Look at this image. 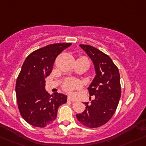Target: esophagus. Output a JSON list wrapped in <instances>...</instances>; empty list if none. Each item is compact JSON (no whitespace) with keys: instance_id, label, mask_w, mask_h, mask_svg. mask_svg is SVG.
Here are the masks:
<instances>
[{"instance_id":"34e87169","label":"esophagus","mask_w":146,"mask_h":146,"mask_svg":"<svg viewBox=\"0 0 146 146\" xmlns=\"http://www.w3.org/2000/svg\"><path fill=\"white\" fill-rule=\"evenodd\" d=\"M68 100L70 101V102H75V101H76V99H75L74 98L71 97V96H68Z\"/></svg>"}]
</instances>
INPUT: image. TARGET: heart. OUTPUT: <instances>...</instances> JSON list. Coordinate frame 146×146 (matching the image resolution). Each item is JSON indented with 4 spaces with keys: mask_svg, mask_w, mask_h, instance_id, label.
<instances>
[{
    "mask_svg": "<svg viewBox=\"0 0 146 146\" xmlns=\"http://www.w3.org/2000/svg\"><path fill=\"white\" fill-rule=\"evenodd\" d=\"M80 86V83L76 80L68 79L65 81L63 84L64 89L66 91H71V90L77 88Z\"/></svg>",
    "mask_w": 146,
    "mask_h": 146,
    "instance_id": "1",
    "label": "heart"
}]
</instances>
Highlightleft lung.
<instances>
[{
  "label": "left lung",
  "instance_id": "left-lung-1",
  "mask_svg": "<svg viewBox=\"0 0 146 146\" xmlns=\"http://www.w3.org/2000/svg\"><path fill=\"white\" fill-rule=\"evenodd\" d=\"M79 46L94 66L96 76L88 88L90 96L95 97L90 104L85 102L86 110L76 114V117L82 125L94 128L107 123L116 111L121 96L120 76L107 54L91 45Z\"/></svg>",
  "mask_w": 146,
  "mask_h": 146
}]
</instances>
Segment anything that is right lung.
Returning a JSON list of instances; mask_svg holds the SVG:
<instances>
[{"label": "right lung", "mask_w": 146, "mask_h": 146, "mask_svg": "<svg viewBox=\"0 0 146 146\" xmlns=\"http://www.w3.org/2000/svg\"><path fill=\"white\" fill-rule=\"evenodd\" d=\"M71 43L49 44L27 56L16 84V95L20 114L31 125L44 127L57 117L58 107L67 102V96L45 90V78L50 76L58 54Z\"/></svg>", "instance_id": "right-lung-1"}]
</instances>
